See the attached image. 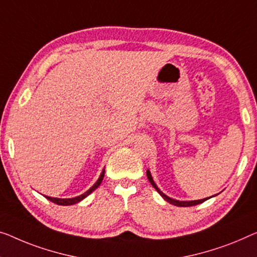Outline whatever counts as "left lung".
Returning <instances> with one entry per match:
<instances>
[{"mask_svg": "<svg viewBox=\"0 0 257 257\" xmlns=\"http://www.w3.org/2000/svg\"><path fill=\"white\" fill-rule=\"evenodd\" d=\"M147 175H148V179H149V181H150V183L152 185V187H153V188H155L157 191H158L160 196H162V197L164 198V200L167 201L168 203H171V204H173V205H177V206H193V205L201 204V203H203L204 201L209 200V198H211V197H212V196H210V197L203 198V200H195V201H178V200H174V198L168 197L167 195L164 194L163 191L160 190V189L158 188V187H157V185L155 183V181H153V179H152V175H151V173H150V171H149V170L147 171Z\"/></svg>", "mask_w": 257, "mask_h": 257, "instance_id": "8db88e82", "label": "left lung"}]
</instances>
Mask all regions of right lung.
<instances>
[{
	"label": "right lung",
	"instance_id": "right-lung-1",
	"mask_svg": "<svg viewBox=\"0 0 257 257\" xmlns=\"http://www.w3.org/2000/svg\"><path fill=\"white\" fill-rule=\"evenodd\" d=\"M104 175H105V170H102V172L100 173V177L97 180V182L94 183L93 186L91 187L89 190H86L85 193L79 195V196H76V197H72V198H57V197H51V196H44L47 198L53 203H55V204H59V205H72V204H76V203H78L80 201H83L84 198L89 196V195L92 193V191H94L95 189L98 188L99 186H100V183L102 182V179H104Z\"/></svg>",
	"mask_w": 257,
	"mask_h": 257
}]
</instances>
